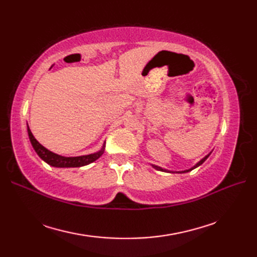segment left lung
Here are the masks:
<instances>
[{"label": "left lung", "instance_id": "8db88e82", "mask_svg": "<svg viewBox=\"0 0 257 257\" xmlns=\"http://www.w3.org/2000/svg\"><path fill=\"white\" fill-rule=\"evenodd\" d=\"M209 156H210V155H207L206 157H204V158H203V159H202V160H201L200 162H198V163H196V165H195V166H194L193 168H191V169H189V170H185V171H182V172H189V171H191V170H193V169H195L196 167H199L200 165H202V163H203V162H204V161H205V160L207 159V158H209ZM154 167H155L156 169H158V170H161V171H166V170H163V169H162V168H159V167H157V166H154Z\"/></svg>", "mask_w": 257, "mask_h": 257}]
</instances>
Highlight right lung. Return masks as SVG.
Listing matches in <instances>:
<instances>
[{
    "instance_id": "1",
    "label": "right lung",
    "mask_w": 257,
    "mask_h": 257,
    "mask_svg": "<svg viewBox=\"0 0 257 257\" xmlns=\"http://www.w3.org/2000/svg\"><path fill=\"white\" fill-rule=\"evenodd\" d=\"M27 133H29V137L31 140V144L33 148L36 151V154L41 157V159L47 162L50 166L57 167V168H77V167H83L86 165H89V163L94 162L97 160L102 154H103V148L100 151L96 152V154L87 155V156H80V157H62L58 156L54 152L47 150L45 147H43L38 141L34 138L32 132L27 125Z\"/></svg>"
}]
</instances>
